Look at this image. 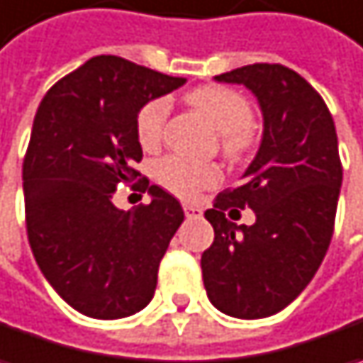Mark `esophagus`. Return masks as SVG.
<instances>
[{
  "mask_svg": "<svg viewBox=\"0 0 363 363\" xmlns=\"http://www.w3.org/2000/svg\"><path fill=\"white\" fill-rule=\"evenodd\" d=\"M184 212L188 218H202V208L200 206H194V204H184Z\"/></svg>",
  "mask_w": 363,
  "mask_h": 363,
  "instance_id": "34e87169",
  "label": "esophagus"
}]
</instances>
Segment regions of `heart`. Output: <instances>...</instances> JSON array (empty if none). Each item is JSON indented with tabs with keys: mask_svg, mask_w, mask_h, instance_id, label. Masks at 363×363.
<instances>
[{
	"mask_svg": "<svg viewBox=\"0 0 363 363\" xmlns=\"http://www.w3.org/2000/svg\"><path fill=\"white\" fill-rule=\"evenodd\" d=\"M188 100L223 135V149L228 157H241L251 147L253 133L249 124L253 120V112L241 94L223 85H206L191 91ZM167 112L169 104L165 100L149 101L138 112L136 136L145 149H155L161 143ZM155 175L161 186L184 198H190L198 190L218 182V169L214 165L191 161L186 157H165L157 163Z\"/></svg>",
	"mask_w": 363,
	"mask_h": 363,
	"instance_id": "1",
	"label": "heart"
}]
</instances>
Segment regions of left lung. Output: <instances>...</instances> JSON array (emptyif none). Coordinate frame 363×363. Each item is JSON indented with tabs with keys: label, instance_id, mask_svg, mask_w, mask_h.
Listing matches in <instances>:
<instances>
[{
	"label": "left lung",
	"instance_id": "obj_1",
	"mask_svg": "<svg viewBox=\"0 0 363 363\" xmlns=\"http://www.w3.org/2000/svg\"><path fill=\"white\" fill-rule=\"evenodd\" d=\"M214 82L255 96L263 133L241 186L204 212L214 228L200 262L204 288L228 317H272L315 278L333 237L343 179L335 122L313 85L284 65H247ZM245 206L256 212L251 228L224 216Z\"/></svg>",
	"mask_w": 363,
	"mask_h": 363
}]
</instances>
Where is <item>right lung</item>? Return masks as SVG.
I'll list each match as a JSON object with an SVG mask.
<instances>
[{
    "mask_svg": "<svg viewBox=\"0 0 363 363\" xmlns=\"http://www.w3.org/2000/svg\"><path fill=\"white\" fill-rule=\"evenodd\" d=\"M184 83L100 55L38 106L22 169L28 241L55 292L85 317H130L153 298L159 263L184 223L182 204L147 177L140 184L151 204L120 210L112 196L138 175V112Z\"/></svg>",
    "mask_w": 363,
    "mask_h": 363,
    "instance_id": "right-lung-1",
    "label": "right lung"
}]
</instances>
